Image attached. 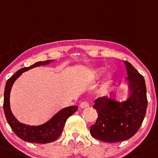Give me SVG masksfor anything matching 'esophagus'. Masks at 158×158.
Listing matches in <instances>:
<instances>
[{"label":"esophagus","mask_w":158,"mask_h":158,"mask_svg":"<svg viewBox=\"0 0 158 158\" xmlns=\"http://www.w3.org/2000/svg\"><path fill=\"white\" fill-rule=\"evenodd\" d=\"M89 107V103L86 102V101H84V102H82L80 104V107L82 109H85V108H87V107Z\"/></svg>","instance_id":"1"}]
</instances>
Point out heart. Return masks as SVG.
I'll use <instances>...</instances> for the list:
<instances>
[{
    "mask_svg": "<svg viewBox=\"0 0 158 158\" xmlns=\"http://www.w3.org/2000/svg\"><path fill=\"white\" fill-rule=\"evenodd\" d=\"M104 68L99 67V68H95V69H93L92 70H89V72L86 73V76L89 78L90 80H94V79H97L98 78H99L101 75L104 73ZM113 79L112 74L109 73L106 76V77L104 78V80L102 81V82L99 85V91L100 92H103V91L105 90L107 87H108L109 84L110 83L111 80Z\"/></svg>",
    "mask_w": 158,
    "mask_h": 158,
    "instance_id": "obj_1",
    "label": "heart"
}]
</instances>
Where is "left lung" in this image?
Listing matches in <instances>:
<instances>
[{
    "label": "left lung",
    "instance_id": "1",
    "mask_svg": "<svg viewBox=\"0 0 158 158\" xmlns=\"http://www.w3.org/2000/svg\"><path fill=\"white\" fill-rule=\"evenodd\" d=\"M128 77L125 82L129 97L119 101L115 96H104L94 101L93 108L98 117L90 127L95 139L105 142H118L132 137L139 130L145 117L148 106L145 81L130 63L123 61Z\"/></svg>",
    "mask_w": 158,
    "mask_h": 158
}]
</instances>
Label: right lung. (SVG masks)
<instances>
[{
    "label": "right lung",
    "mask_w": 158,
    "mask_h": 158,
    "mask_svg": "<svg viewBox=\"0 0 158 158\" xmlns=\"http://www.w3.org/2000/svg\"><path fill=\"white\" fill-rule=\"evenodd\" d=\"M54 60L46 61H39L29 67H24L13 74L6 82L4 89V110L6 121L16 135L25 142L33 143L45 144L56 141L61 135L64 124L69 117L78 110V106H69L61 109L54 114L49 120L37 126L28 125L19 122L13 115L10 109V91L15 81L24 72L41 66H46L52 64Z\"/></svg>",
    "instance_id": "add662e5"
}]
</instances>
